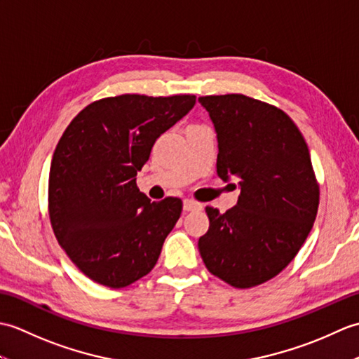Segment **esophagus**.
<instances>
[{
    "instance_id": "obj_1",
    "label": "esophagus",
    "mask_w": 359,
    "mask_h": 359,
    "mask_svg": "<svg viewBox=\"0 0 359 359\" xmlns=\"http://www.w3.org/2000/svg\"><path fill=\"white\" fill-rule=\"evenodd\" d=\"M202 208V203L191 201V199H185L184 201V210L185 211H193V210H201Z\"/></svg>"
}]
</instances>
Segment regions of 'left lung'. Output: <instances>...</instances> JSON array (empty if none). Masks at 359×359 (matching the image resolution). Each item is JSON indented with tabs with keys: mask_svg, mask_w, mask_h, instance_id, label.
Returning <instances> with one entry per match:
<instances>
[{
	"mask_svg": "<svg viewBox=\"0 0 359 359\" xmlns=\"http://www.w3.org/2000/svg\"><path fill=\"white\" fill-rule=\"evenodd\" d=\"M217 134V175L238 179L236 207H207L199 239L208 271L236 288L270 280L313 226L319 187L299 129L284 111L242 94L199 97ZM236 187V185H234Z\"/></svg>",
	"mask_w": 359,
	"mask_h": 359,
	"instance_id": "1",
	"label": "left lung"
}]
</instances>
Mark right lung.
Listing matches in <instances>:
<instances>
[{
    "mask_svg": "<svg viewBox=\"0 0 359 359\" xmlns=\"http://www.w3.org/2000/svg\"><path fill=\"white\" fill-rule=\"evenodd\" d=\"M196 95L123 94L88 104L66 128L49 172V217L60 245L97 284L123 288L148 274L182 212L151 202L137 171Z\"/></svg>",
    "mask_w": 359,
    "mask_h": 359,
    "instance_id": "obj_1",
    "label": "right lung"
}]
</instances>
